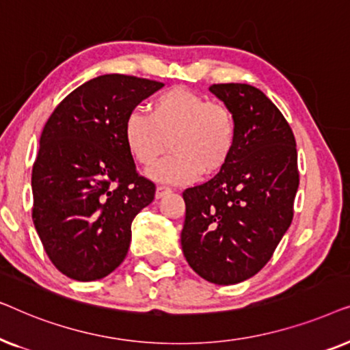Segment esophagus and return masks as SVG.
Wrapping results in <instances>:
<instances>
[{
	"instance_id": "1",
	"label": "esophagus",
	"mask_w": 350,
	"mask_h": 350,
	"mask_svg": "<svg viewBox=\"0 0 350 350\" xmlns=\"http://www.w3.org/2000/svg\"><path fill=\"white\" fill-rule=\"evenodd\" d=\"M170 191H172V189L169 188V186H162V185H159V186H157V188H156V199L164 198V196L169 194Z\"/></svg>"
}]
</instances>
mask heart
I'll return each mask as SVG.
<instances>
[{
	"label": "heart",
	"instance_id": "obj_1",
	"mask_svg": "<svg viewBox=\"0 0 350 350\" xmlns=\"http://www.w3.org/2000/svg\"><path fill=\"white\" fill-rule=\"evenodd\" d=\"M122 138L132 159L150 167L164 154L167 142L174 154L150 170L162 183H191L204 170L217 174L228 164L237 140V122L223 103L174 88L150 103V114L132 111L124 121Z\"/></svg>",
	"mask_w": 350,
	"mask_h": 350
}]
</instances>
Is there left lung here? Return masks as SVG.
Masks as SVG:
<instances>
[{"label": "left lung", "instance_id": "obj_1", "mask_svg": "<svg viewBox=\"0 0 350 350\" xmlns=\"http://www.w3.org/2000/svg\"><path fill=\"white\" fill-rule=\"evenodd\" d=\"M210 92L232 111L237 140L212 180L185 189L181 248L202 279L232 285L260 272L290 228L298 152L284 114L260 89L231 83Z\"/></svg>", "mask_w": 350, "mask_h": 350}]
</instances>
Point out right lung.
Listing matches in <instances>:
<instances>
[{
    "mask_svg": "<svg viewBox=\"0 0 350 350\" xmlns=\"http://www.w3.org/2000/svg\"><path fill=\"white\" fill-rule=\"evenodd\" d=\"M159 81L103 75L79 85L47 119L33 164V223L62 274L98 280L126 258L132 221L154 199L122 138L126 118Z\"/></svg>",
    "mask_w": 350,
    "mask_h": 350,
    "instance_id": "add662e5",
    "label": "right lung"
}]
</instances>
